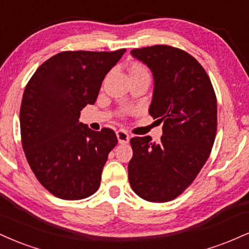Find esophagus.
I'll return each instance as SVG.
<instances>
[{
    "label": "esophagus",
    "instance_id": "1",
    "mask_svg": "<svg viewBox=\"0 0 249 249\" xmlns=\"http://www.w3.org/2000/svg\"><path fill=\"white\" fill-rule=\"evenodd\" d=\"M117 138H118V142L119 143H127L128 139H130V136L125 130H118L116 132Z\"/></svg>",
    "mask_w": 249,
    "mask_h": 249
}]
</instances>
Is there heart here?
I'll use <instances>...</instances> for the list:
<instances>
[{"mask_svg":"<svg viewBox=\"0 0 249 249\" xmlns=\"http://www.w3.org/2000/svg\"><path fill=\"white\" fill-rule=\"evenodd\" d=\"M128 74H130V77L140 76V75H149L147 67H146L143 64H142V62H138V61H134L128 66ZM128 112H130V110L127 109L122 110L121 111L122 115H126Z\"/></svg>","mask_w":249,"mask_h":249,"instance_id":"b5f03b06","label":"heart"}]
</instances>
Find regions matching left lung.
Masks as SVG:
<instances>
[{
  "label": "left lung",
  "mask_w": 249,
  "mask_h": 249,
  "mask_svg": "<svg viewBox=\"0 0 249 249\" xmlns=\"http://www.w3.org/2000/svg\"><path fill=\"white\" fill-rule=\"evenodd\" d=\"M154 76L149 115L163 123L161 142L131 139L128 181L138 196L153 203L175 199L198 175L217 133V97L202 65L183 50L154 45L131 51Z\"/></svg>",
  "instance_id": "obj_1"
}]
</instances>
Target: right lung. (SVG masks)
Instances as JSON below:
<instances>
[{
  "label": "right lung",
  "instance_id": "right-lung-1",
  "mask_svg": "<svg viewBox=\"0 0 249 249\" xmlns=\"http://www.w3.org/2000/svg\"><path fill=\"white\" fill-rule=\"evenodd\" d=\"M125 51H64L39 66L25 87L19 111L24 153L40 184L55 197L83 199L100 188L118 140L111 128L92 131L80 123V111L95 103L104 77Z\"/></svg>",
  "mask_w": 249,
  "mask_h": 249
}]
</instances>
